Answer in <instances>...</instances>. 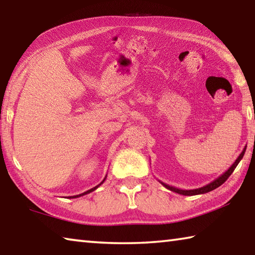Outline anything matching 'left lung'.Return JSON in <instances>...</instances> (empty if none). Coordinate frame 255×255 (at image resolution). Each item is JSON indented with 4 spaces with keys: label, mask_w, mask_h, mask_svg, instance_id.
<instances>
[{
    "label": "left lung",
    "mask_w": 255,
    "mask_h": 255,
    "mask_svg": "<svg viewBox=\"0 0 255 255\" xmlns=\"http://www.w3.org/2000/svg\"><path fill=\"white\" fill-rule=\"evenodd\" d=\"M245 150H247V146L244 147V149L242 150V152H241L240 156H239L238 158H237V160L234 161V163L232 164V166H231V167H230L228 170H226V172H224V173L222 174L221 176H219V177H217L216 179H214V180H213V182H211L210 184L205 185V186H203V187L195 188V189H180V188H177V187L170 186V185H168V184H165V183H163V182H160V180H159V183H160L161 185H163L164 187H166L167 189H169V191L175 192V193H177V194H180V195H185V196L200 195V194H205V193H208V192L213 191V189H215V188H217L219 186H221V185L223 184V183L225 182V180L230 177L231 174H232V173L234 172V169L237 168V166L239 165V163L241 161V159L243 158Z\"/></svg>",
    "instance_id": "8db88e82"
}]
</instances>
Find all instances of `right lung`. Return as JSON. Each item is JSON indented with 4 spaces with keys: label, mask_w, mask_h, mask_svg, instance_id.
Instances as JSON below:
<instances>
[{
    "label": "right lung",
    "mask_w": 255,
    "mask_h": 255,
    "mask_svg": "<svg viewBox=\"0 0 255 255\" xmlns=\"http://www.w3.org/2000/svg\"><path fill=\"white\" fill-rule=\"evenodd\" d=\"M106 178H107V175H106V177L103 179V182H101L100 184H98V185H97V186H95V187H92V188H90L89 189V191H87V192H85V193H82V194H79V195H75V196H70V197H69V198H77V197H80V196H83V195H87V194H89V193H91V192H94L95 191V189H97V188H98L99 186H100V185L101 184H103L104 182H105V180H106Z\"/></svg>",
    "instance_id": "add662e5"
}]
</instances>
